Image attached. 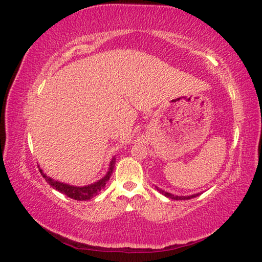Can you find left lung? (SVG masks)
<instances>
[{
    "instance_id": "8db88e82",
    "label": "left lung",
    "mask_w": 262,
    "mask_h": 262,
    "mask_svg": "<svg viewBox=\"0 0 262 262\" xmlns=\"http://www.w3.org/2000/svg\"><path fill=\"white\" fill-rule=\"evenodd\" d=\"M158 189V188H157ZM158 190L162 193V194H164L165 197H168V198H171V199H174V200H186V199H191V198H193V197H196V196H198V193H196V194H192V196H174V194H172V193H170V192H166V191H163V190H161V189H158Z\"/></svg>"
}]
</instances>
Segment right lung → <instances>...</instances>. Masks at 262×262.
Masks as SVG:
<instances>
[{"mask_svg":"<svg viewBox=\"0 0 262 262\" xmlns=\"http://www.w3.org/2000/svg\"><path fill=\"white\" fill-rule=\"evenodd\" d=\"M115 162H116V159H113V161L110 162V168H109L108 173L105 174L104 178H102V179L99 180L98 182L93 183V185L85 186V187H74V186L66 185V183L54 181L52 178H48L46 174H43L41 170H40V173L43 178H45V180L49 183V185L56 189V190H58L59 192L65 193L68 197L75 200H88V199L93 198L94 196H97V194L104 188L105 183L108 182L111 173H113L114 168H115Z\"/></svg>","mask_w":262,"mask_h":262,"instance_id":"add662e5","label":"right lung"}]
</instances>
